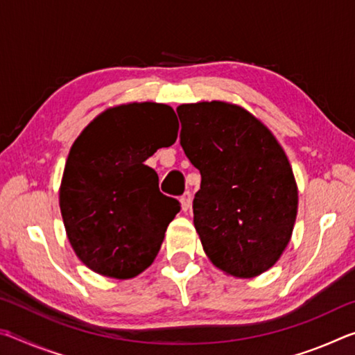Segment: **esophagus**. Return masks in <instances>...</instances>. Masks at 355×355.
<instances>
[{"label":"esophagus","mask_w":355,"mask_h":355,"mask_svg":"<svg viewBox=\"0 0 355 355\" xmlns=\"http://www.w3.org/2000/svg\"><path fill=\"white\" fill-rule=\"evenodd\" d=\"M180 202H182V209L183 211H188V209L191 208V203H192V194L189 191H186L184 194L182 196V199H180Z\"/></svg>","instance_id":"esophagus-1"}]
</instances>
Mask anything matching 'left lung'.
I'll use <instances>...</instances> for the list:
<instances>
[{"mask_svg":"<svg viewBox=\"0 0 355 355\" xmlns=\"http://www.w3.org/2000/svg\"><path fill=\"white\" fill-rule=\"evenodd\" d=\"M180 144L200 171L194 225L214 266L250 279L290 243L297 186L284 148L260 120L225 101L180 105Z\"/></svg>","mask_w":355,"mask_h":355,"instance_id":"left-lung-1","label":"left lung"}]
</instances>
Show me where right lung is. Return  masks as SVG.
I'll return each instance as SVG.
<instances>
[{
    "instance_id": "1",
    "label": "right lung",
    "mask_w": 355,
    "mask_h": 355,
    "mask_svg": "<svg viewBox=\"0 0 355 355\" xmlns=\"http://www.w3.org/2000/svg\"><path fill=\"white\" fill-rule=\"evenodd\" d=\"M171 106L128 103L95 117L70 148L59 207L78 258L94 272L131 279L153 263L180 202L144 164L177 141Z\"/></svg>"
}]
</instances>
